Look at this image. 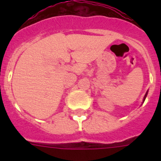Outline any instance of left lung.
I'll use <instances>...</instances> for the list:
<instances>
[{"instance_id":"left-lung-1","label":"left lung","mask_w":161,"mask_h":161,"mask_svg":"<svg viewBox=\"0 0 161 161\" xmlns=\"http://www.w3.org/2000/svg\"><path fill=\"white\" fill-rule=\"evenodd\" d=\"M147 93H146V94H145L144 97H143V102H144V101H145V99H146V97H147Z\"/></svg>"}]
</instances>
